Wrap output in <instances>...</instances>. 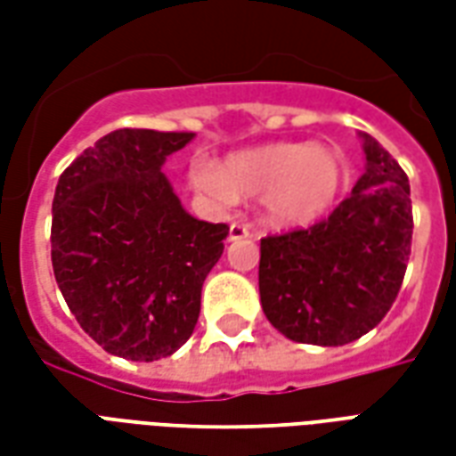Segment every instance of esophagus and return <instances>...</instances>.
I'll use <instances>...</instances> for the list:
<instances>
[{"instance_id":"obj_1","label":"esophagus","mask_w":456,"mask_h":456,"mask_svg":"<svg viewBox=\"0 0 456 456\" xmlns=\"http://www.w3.org/2000/svg\"><path fill=\"white\" fill-rule=\"evenodd\" d=\"M251 237V229L247 224H239V222H232L229 224V241H239V239Z\"/></svg>"}]
</instances>
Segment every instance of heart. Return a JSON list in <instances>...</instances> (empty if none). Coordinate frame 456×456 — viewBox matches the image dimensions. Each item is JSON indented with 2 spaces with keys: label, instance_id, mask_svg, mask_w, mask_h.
<instances>
[{
  "label": "heart",
  "instance_id": "obj_1",
  "mask_svg": "<svg viewBox=\"0 0 456 456\" xmlns=\"http://www.w3.org/2000/svg\"><path fill=\"white\" fill-rule=\"evenodd\" d=\"M346 163L332 146L271 143L229 156L222 166L195 160L192 185L222 205L237 198H261L273 224L303 227L335 205L344 185Z\"/></svg>",
  "mask_w": 456,
  "mask_h": 456
}]
</instances>
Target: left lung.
<instances>
[{"instance_id": "8db88e82", "label": "left lung", "mask_w": 456, "mask_h": 456, "mask_svg": "<svg viewBox=\"0 0 456 456\" xmlns=\"http://www.w3.org/2000/svg\"><path fill=\"white\" fill-rule=\"evenodd\" d=\"M363 153V175L330 217L261 239V307L293 342L359 339L386 317L403 286L412 239L408 175L369 134Z\"/></svg>"}]
</instances>
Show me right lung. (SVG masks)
Segmentation results:
<instances>
[{
	"instance_id": "obj_1",
	"label": "right lung",
	"mask_w": 456,
	"mask_h": 456,
	"mask_svg": "<svg viewBox=\"0 0 456 456\" xmlns=\"http://www.w3.org/2000/svg\"><path fill=\"white\" fill-rule=\"evenodd\" d=\"M192 131L117 129L63 170L51 261L75 320L104 352L156 362L188 342L227 224L190 217L160 166Z\"/></svg>"
}]
</instances>
